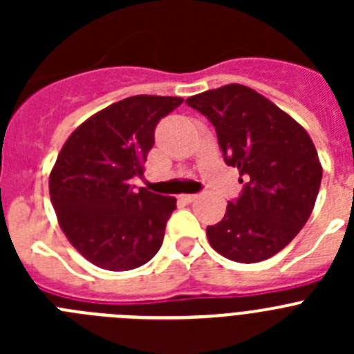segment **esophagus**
I'll use <instances>...</instances> for the list:
<instances>
[{"instance_id": "34e87169", "label": "esophagus", "mask_w": 354, "mask_h": 354, "mask_svg": "<svg viewBox=\"0 0 354 354\" xmlns=\"http://www.w3.org/2000/svg\"><path fill=\"white\" fill-rule=\"evenodd\" d=\"M196 198H198V195H180V200L186 202V204H192V202H195Z\"/></svg>"}]
</instances>
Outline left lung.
I'll return each mask as SVG.
<instances>
[{"label":"left lung","mask_w":354,"mask_h":354,"mask_svg":"<svg viewBox=\"0 0 354 354\" xmlns=\"http://www.w3.org/2000/svg\"><path fill=\"white\" fill-rule=\"evenodd\" d=\"M211 120L228 167L245 184L220 223L207 227L216 252L253 264L286 248L310 218L323 167L308 133L245 84H225L186 99Z\"/></svg>","instance_id":"8db88e82"}]
</instances>
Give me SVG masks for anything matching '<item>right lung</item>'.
Segmentation results:
<instances>
[{"instance_id":"1","label":"right lung","mask_w":354,"mask_h":354,"mask_svg":"<svg viewBox=\"0 0 354 354\" xmlns=\"http://www.w3.org/2000/svg\"><path fill=\"white\" fill-rule=\"evenodd\" d=\"M180 97L133 95L97 111L68 136L49 175L62 230L86 261L108 271L147 264L162 245L175 196L131 184L142 177L154 129Z\"/></svg>"}]
</instances>
